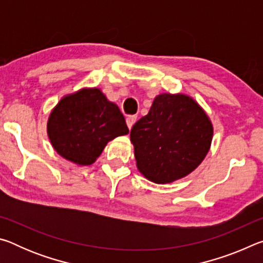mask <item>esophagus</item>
<instances>
[{"label": "esophagus", "instance_id": "1", "mask_svg": "<svg viewBox=\"0 0 263 263\" xmlns=\"http://www.w3.org/2000/svg\"><path fill=\"white\" fill-rule=\"evenodd\" d=\"M137 121V116H128L126 118V124H127V127L131 128L133 126V124L136 123Z\"/></svg>", "mask_w": 263, "mask_h": 263}]
</instances>
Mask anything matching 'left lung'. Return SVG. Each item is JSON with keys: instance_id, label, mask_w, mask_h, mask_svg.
<instances>
[{"instance_id": "1", "label": "left lung", "mask_w": 263, "mask_h": 263, "mask_svg": "<svg viewBox=\"0 0 263 263\" xmlns=\"http://www.w3.org/2000/svg\"><path fill=\"white\" fill-rule=\"evenodd\" d=\"M212 123L193 97L160 94L148 114L133 125L130 139L137 168L154 183H172L189 175L206 157Z\"/></svg>"}]
</instances>
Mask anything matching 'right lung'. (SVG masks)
Wrapping results in <instances>:
<instances>
[{"label":"right lung","instance_id":"obj_1","mask_svg":"<svg viewBox=\"0 0 263 263\" xmlns=\"http://www.w3.org/2000/svg\"><path fill=\"white\" fill-rule=\"evenodd\" d=\"M127 133L121 110L99 88H82L64 96L47 121L53 148L79 166L94 163L109 141Z\"/></svg>","mask_w":263,"mask_h":263}]
</instances>
